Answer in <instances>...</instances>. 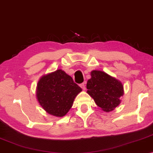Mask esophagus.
Segmentation results:
<instances>
[{
  "label": "esophagus",
  "instance_id": "34e87169",
  "mask_svg": "<svg viewBox=\"0 0 153 153\" xmlns=\"http://www.w3.org/2000/svg\"><path fill=\"white\" fill-rule=\"evenodd\" d=\"M80 87L81 88H82L83 90H85V83H81L80 85Z\"/></svg>",
  "mask_w": 153,
  "mask_h": 153
}]
</instances>
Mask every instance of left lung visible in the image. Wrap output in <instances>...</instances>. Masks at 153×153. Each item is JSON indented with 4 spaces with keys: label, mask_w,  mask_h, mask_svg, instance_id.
I'll return each mask as SVG.
<instances>
[{
    "label": "left lung",
    "mask_w": 153,
    "mask_h": 153,
    "mask_svg": "<svg viewBox=\"0 0 153 153\" xmlns=\"http://www.w3.org/2000/svg\"><path fill=\"white\" fill-rule=\"evenodd\" d=\"M87 82V93L104 111H111L120 104L124 94L123 83L106 72L93 70Z\"/></svg>",
    "instance_id": "left-lung-1"
}]
</instances>
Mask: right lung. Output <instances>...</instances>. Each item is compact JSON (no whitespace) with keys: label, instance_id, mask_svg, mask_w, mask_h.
I'll return each mask as SVG.
<instances>
[{"label":"right lung","instance_id":"right-lung-1","mask_svg":"<svg viewBox=\"0 0 153 153\" xmlns=\"http://www.w3.org/2000/svg\"><path fill=\"white\" fill-rule=\"evenodd\" d=\"M82 89L63 70L44 75L37 85L36 97L40 106L49 114L57 117L65 116L74 98Z\"/></svg>","mask_w":153,"mask_h":153}]
</instances>
